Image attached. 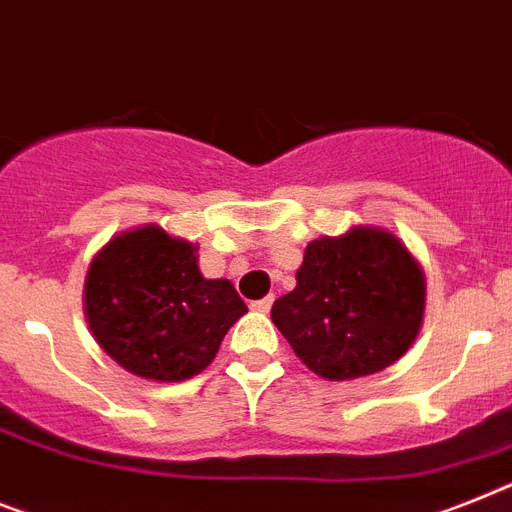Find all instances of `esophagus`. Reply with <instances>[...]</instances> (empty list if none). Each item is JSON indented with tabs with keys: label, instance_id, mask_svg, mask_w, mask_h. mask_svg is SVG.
I'll return each instance as SVG.
<instances>
[{
	"label": "esophagus",
	"instance_id": "1",
	"mask_svg": "<svg viewBox=\"0 0 512 512\" xmlns=\"http://www.w3.org/2000/svg\"><path fill=\"white\" fill-rule=\"evenodd\" d=\"M249 307L255 309V312H270V307H273V296H265V299H257V302H252Z\"/></svg>",
	"mask_w": 512,
	"mask_h": 512
}]
</instances>
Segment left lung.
<instances>
[{
    "label": "left lung",
    "instance_id": "obj_1",
    "mask_svg": "<svg viewBox=\"0 0 512 512\" xmlns=\"http://www.w3.org/2000/svg\"><path fill=\"white\" fill-rule=\"evenodd\" d=\"M427 278L401 236L351 226L304 249L296 289L270 317L322 380H356L398 362L422 330Z\"/></svg>",
    "mask_w": 512,
    "mask_h": 512
}]
</instances>
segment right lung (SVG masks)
<instances>
[{
	"mask_svg": "<svg viewBox=\"0 0 512 512\" xmlns=\"http://www.w3.org/2000/svg\"><path fill=\"white\" fill-rule=\"evenodd\" d=\"M88 328L132 375L182 382L200 375L247 304L226 278H205L197 244L158 223L111 236L90 260L83 289Z\"/></svg>",
	"mask_w": 512,
	"mask_h": 512,
	"instance_id": "right-lung-1",
	"label": "right lung"
}]
</instances>
